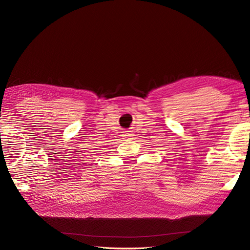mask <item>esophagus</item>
Returning <instances> with one entry per match:
<instances>
[{"label": "esophagus", "mask_w": 250, "mask_h": 250, "mask_svg": "<svg viewBox=\"0 0 250 250\" xmlns=\"http://www.w3.org/2000/svg\"><path fill=\"white\" fill-rule=\"evenodd\" d=\"M124 137L125 139H132L133 137V133L131 131H126L125 134H124Z\"/></svg>", "instance_id": "esophagus-1"}]
</instances>
